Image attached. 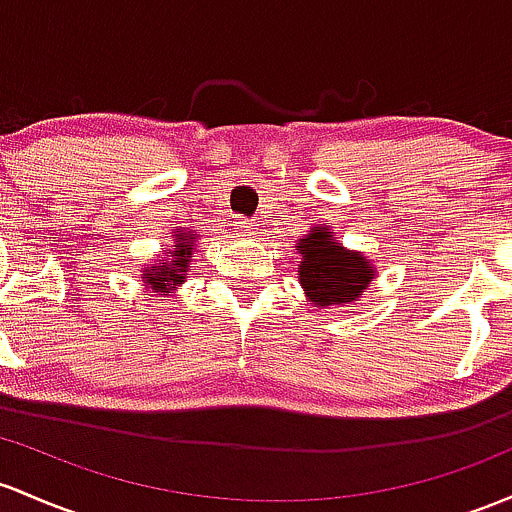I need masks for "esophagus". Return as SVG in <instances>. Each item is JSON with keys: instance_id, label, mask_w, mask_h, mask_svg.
Masks as SVG:
<instances>
[{"instance_id": "esophagus-1", "label": "esophagus", "mask_w": 512, "mask_h": 512, "mask_svg": "<svg viewBox=\"0 0 512 512\" xmlns=\"http://www.w3.org/2000/svg\"><path fill=\"white\" fill-rule=\"evenodd\" d=\"M235 230H238L240 235H245V238H252V235H257V230H260V223L252 221V218H235Z\"/></svg>"}]
</instances>
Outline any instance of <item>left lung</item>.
<instances>
[{
  "label": "left lung",
  "instance_id": "8db88e82",
  "mask_svg": "<svg viewBox=\"0 0 512 512\" xmlns=\"http://www.w3.org/2000/svg\"><path fill=\"white\" fill-rule=\"evenodd\" d=\"M301 255L299 284L316 308L355 303L374 282V267L362 252L335 243L328 226L308 230L296 245Z\"/></svg>",
  "mask_w": 512,
  "mask_h": 512
}]
</instances>
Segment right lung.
<instances>
[{
    "instance_id": "obj_1",
    "label": "right lung",
    "mask_w": 512,
    "mask_h": 512,
    "mask_svg": "<svg viewBox=\"0 0 512 512\" xmlns=\"http://www.w3.org/2000/svg\"><path fill=\"white\" fill-rule=\"evenodd\" d=\"M194 243L196 235L192 230H177L174 245L167 247L165 257L157 260V265L143 269V274H140L143 284H148L153 291H167L170 294L174 286L184 282V272H187L189 260H192Z\"/></svg>"
}]
</instances>
